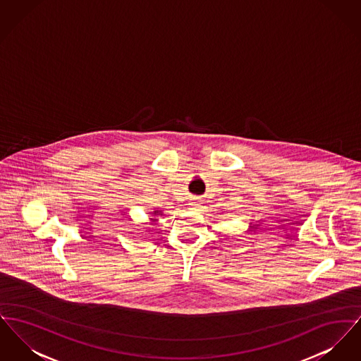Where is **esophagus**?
<instances>
[{"instance_id":"obj_1","label":"esophagus","mask_w":361,"mask_h":361,"mask_svg":"<svg viewBox=\"0 0 361 361\" xmlns=\"http://www.w3.org/2000/svg\"><path fill=\"white\" fill-rule=\"evenodd\" d=\"M190 204H191V207H197V206H199V202H197L196 199H193Z\"/></svg>"}]
</instances>
